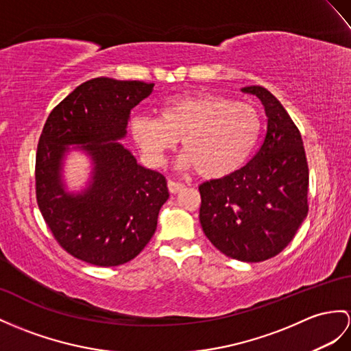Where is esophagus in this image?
<instances>
[{
	"instance_id": "esophagus-1",
	"label": "esophagus",
	"mask_w": 351,
	"mask_h": 351,
	"mask_svg": "<svg viewBox=\"0 0 351 351\" xmlns=\"http://www.w3.org/2000/svg\"><path fill=\"white\" fill-rule=\"evenodd\" d=\"M184 187L183 183L176 182V180H168V189L171 193H178Z\"/></svg>"
}]
</instances>
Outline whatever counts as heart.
<instances>
[{"instance_id":"heart-1","label":"heart","mask_w":351,"mask_h":351,"mask_svg":"<svg viewBox=\"0 0 351 351\" xmlns=\"http://www.w3.org/2000/svg\"><path fill=\"white\" fill-rule=\"evenodd\" d=\"M261 116L252 104L199 92L162 102L158 117L135 116L131 132L150 165L165 164L182 140L183 169L205 178H220L244 167L258 144Z\"/></svg>"}]
</instances>
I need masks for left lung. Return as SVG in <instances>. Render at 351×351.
I'll return each instance as SVG.
<instances>
[{"label":"left lung","instance_id":"obj_1","mask_svg":"<svg viewBox=\"0 0 351 351\" xmlns=\"http://www.w3.org/2000/svg\"><path fill=\"white\" fill-rule=\"evenodd\" d=\"M256 95L268 117L261 149L234 174L199 186V221L229 258L262 262L293 240L308 213V164L301 132L281 102L262 86Z\"/></svg>","mask_w":351,"mask_h":351}]
</instances>
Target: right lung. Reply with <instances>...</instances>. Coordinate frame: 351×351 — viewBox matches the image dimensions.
Masks as SVG:
<instances>
[{"mask_svg":"<svg viewBox=\"0 0 351 351\" xmlns=\"http://www.w3.org/2000/svg\"><path fill=\"white\" fill-rule=\"evenodd\" d=\"M155 84L97 77L82 83L50 111L36 156V195L55 240L74 258L117 267L147 245L168 199L165 177L136 164L117 140L126 135L131 110ZM77 143L93 158L90 186L66 193L62 159Z\"/></svg>","mask_w":351,"mask_h":351,"instance_id":"1","label":"right lung"}]
</instances>
